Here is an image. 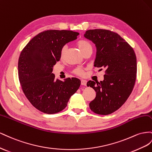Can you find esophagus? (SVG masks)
<instances>
[{
	"label": "esophagus",
	"mask_w": 152,
	"mask_h": 152,
	"mask_svg": "<svg viewBox=\"0 0 152 152\" xmlns=\"http://www.w3.org/2000/svg\"><path fill=\"white\" fill-rule=\"evenodd\" d=\"M86 80H81V84L82 85H84V86H86Z\"/></svg>",
	"instance_id": "esophagus-1"
}]
</instances>
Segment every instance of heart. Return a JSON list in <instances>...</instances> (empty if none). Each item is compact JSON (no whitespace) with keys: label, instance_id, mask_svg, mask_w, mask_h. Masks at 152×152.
I'll use <instances>...</instances> for the list:
<instances>
[{"label":"heart","instance_id":"obj_1","mask_svg":"<svg viewBox=\"0 0 152 152\" xmlns=\"http://www.w3.org/2000/svg\"><path fill=\"white\" fill-rule=\"evenodd\" d=\"M76 45L79 48V49L81 50V51L82 52V53L83 54L87 50L90 49H92V46L91 45L90 43L88 41H86L85 39H80L79 41H77L76 42ZM67 48V46L65 45L62 46L61 50H60V57L62 58L64 57L65 54L66 53ZM74 72H75V73L77 75L82 76L84 75V69L81 67L76 68L75 70L74 71Z\"/></svg>","mask_w":152,"mask_h":152}]
</instances>
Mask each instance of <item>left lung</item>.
I'll list each match as a JSON object with an SVG mask.
<instances>
[{
  "label": "left lung",
  "instance_id": "left-lung-1",
  "mask_svg": "<svg viewBox=\"0 0 152 152\" xmlns=\"http://www.w3.org/2000/svg\"><path fill=\"white\" fill-rule=\"evenodd\" d=\"M84 36L96 46L94 66L106 69L103 81L87 82L96 92L89 106L95 113L109 115L124 104L134 88L137 73L135 52L120 35L109 30H88Z\"/></svg>",
  "mask_w": 152,
  "mask_h": 152
}]
</instances>
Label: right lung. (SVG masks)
I'll list each match as a JSON object with an SVG mask.
<instances>
[{
  "instance_id": "add662e5",
  "label": "right lung",
  "mask_w": 152,
  "mask_h": 152,
  "mask_svg": "<svg viewBox=\"0 0 152 152\" xmlns=\"http://www.w3.org/2000/svg\"><path fill=\"white\" fill-rule=\"evenodd\" d=\"M79 33L71 30H45L34 37L20 55L18 77L23 92L32 105L46 114L62 111L79 88L81 81L55 79L53 67L60 59V50L75 40Z\"/></svg>"
}]
</instances>
